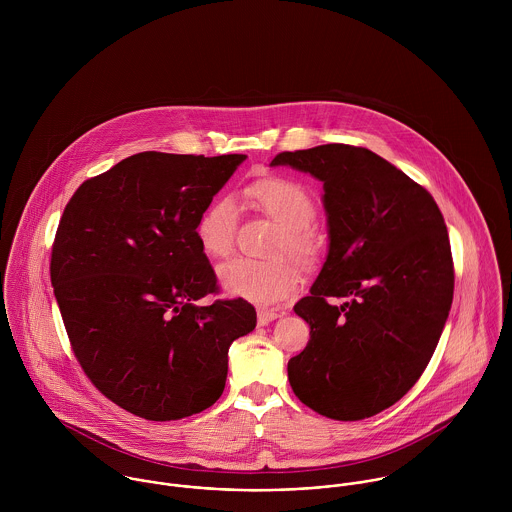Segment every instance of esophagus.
<instances>
[{"label": "esophagus", "mask_w": 512, "mask_h": 512, "mask_svg": "<svg viewBox=\"0 0 512 512\" xmlns=\"http://www.w3.org/2000/svg\"><path fill=\"white\" fill-rule=\"evenodd\" d=\"M282 315H284V311H274V309L260 307L258 309V325H268V323H272L274 319H278Z\"/></svg>", "instance_id": "obj_1"}]
</instances>
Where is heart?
I'll return each mask as SVG.
<instances>
[{
    "label": "heart",
    "instance_id": "obj_1",
    "mask_svg": "<svg viewBox=\"0 0 512 512\" xmlns=\"http://www.w3.org/2000/svg\"><path fill=\"white\" fill-rule=\"evenodd\" d=\"M246 197L280 222L276 250H288L297 258L313 256L317 242L309 224L315 219V201L305 185L290 177H264L246 189ZM238 219V205L228 195L207 207L197 224V238L207 256L226 258L230 254ZM219 282L228 295L258 305H276L297 290L299 274L286 258L254 260L240 256L220 266Z\"/></svg>",
    "mask_w": 512,
    "mask_h": 512
}]
</instances>
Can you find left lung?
<instances>
[{
    "label": "left lung",
    "instance_id": "1",
    "mask_svg": "<svg viewBox=\"0 0 512 512\" xmlns=\"http://www.w3.org/2000/svg\"><path fill=\"white\" fill-rule=\"evenodd\" d=\"M270 165L323 183L329 234L325 264L293 307L311 339L288 363L292 390L321 416L365 420L398 402L438 347L453 299L441 211L422 185L366 147L284 151Z\"/></svg>",
    "mask_w": 512,
    "mask_h": 512
}]
</instances>
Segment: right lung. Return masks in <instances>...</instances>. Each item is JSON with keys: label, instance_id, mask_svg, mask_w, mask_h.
Instances as JSON below:
<instances>
[{"label": "right lung", "instance_id": "1", "mask_svg": "<svg viewBox=\"0 0 512 512\" xmlns=\"http://www.w3.org/2000/svg\"><path fill=\"white\" fill-rule=\"evenodd\" d=\"M246 155L142 151L84 181L59 222L51 284L92 384L151 422L213 406L228 347L256 327L219 292L197 224Z\"/></svg>", "mask_w": 512, "mask_h": 512}]
</instances>
